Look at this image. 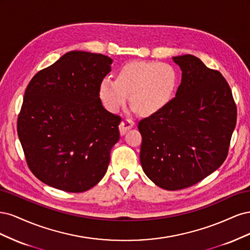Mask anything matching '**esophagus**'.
Masks as SVG:
<instances>
[{
	"label": "esophagus",
	"mask_w": 250,
	"mask_h": 250,
	"mask_svg": "<svg viewBox=\"0 0 250 250\" xmlns=\"http://www.w3.org/2000/svg\"><path fill=\"white\" fill-rule=\"evenodd\" d=\"M133 126H134V122H133L131 119H129V118L124 119L122 122H121V124H120V132H121V134H125V132L128 129H130V128H132Z\"/></svg>",
	"instance_id": "obj_1"
}]
</instances>
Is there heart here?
<instances>
[{"label": "heart", "instance_id": "b5f03b06", "mask_svg": "<svg viewBox=\"0 0 250 250\" xmlns=\"http://www.w3.org/2000/svg\"><path fill=\"white\" fill-rule=\"evenodd\" d=\"M178 85V74L172 64L157 62H132L125 64L118 78L107 76L100 84V98L109 111H117L129 93L133 109L154 113L173 98Z\"/></svg>", "mask_w": 250, "mask_h": 250}]
</instances>
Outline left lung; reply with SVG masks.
<instances>
[{"label": "left lung", "instance_id": "8db88e82", "mask_svg": "<svg viewBox=\"0 0 250 250\" xmlns=\"http://www.w3.org/2000/svg\"><path fill=\"white\" fill-rule=\"evenodd\" d=\"M173 60L183 71L176 96L138 126L142 168L169 191L194 186L220 167L237 123L231 89L220 72L190 54Z\"/></svg>", "mask_w": 250, "mask_h": 250}]
</instances>
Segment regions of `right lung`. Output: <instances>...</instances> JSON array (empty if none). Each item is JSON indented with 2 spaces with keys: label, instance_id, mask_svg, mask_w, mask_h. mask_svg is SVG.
<instances>
[{
  "label": "right lung",
  "instance_id": "add662e5",
  "mask_svg": "<svg viewBox=\"0 0 250 250\" xmlns=\"http://www.w3.org/2000/svg\"><path fill=\"white\" fill-rule=\"evenodd\" d=\"M111 62L103 54L71 51L30 80L18 134L30 171L43 184L79 193L106 173L121 122L100 100Z\"/></svg>",
  "mask_w": 250,
  "mask_h": 250
}]
</instances>
